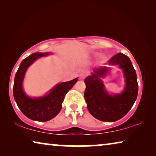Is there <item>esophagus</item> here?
I'll return each instance as SVG.
<instances>
[{"instance_id": "esophagus-1", "label": "esophagus", "mask_w": 156, "mask_h": 156, "mask_svg": "<svg viewBox=\"0 0 156 156\" xmlns=\"http://www.w3.org/2000/svg\"><path fill=\"white\" fill-rule=\"evenodd\" d=\"M86 77V74L85 73H80V76H79V78L80 79H84Z\"/></svg>"}]
</instances>
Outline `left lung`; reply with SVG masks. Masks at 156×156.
Returning <instances> with one entry per match:
<instances>
[{"instance_id": "left-lung-1", "label": "left lung", "mask_w": 156, "mask_h": 156, "mask_svg": "<svg viewBox=\"0 0 156 156\" xmlns=\"http://www.w3.org/2000/svg\"><path fill=\"white\" fill-rule=\"evenodd\" d=\"M109 65H118L123 70L126 78L123 92L114 95L107 92L101 78L108 73L110 68L101 67L84 80L86 85L84 96L93 117L103 122H113L124 117L131 109L137 96L138 84L135 70L127 55L116 54L109 60Z\"/></svg>"}]
</instances>
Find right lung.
Here are the masks:
<instances>
[{"instance_id":"add662e5","label":"right lung","mask_w":156,"mask_h":156,"mask_svg":"<svg viewBox=\"0 0 156 156\" xmlns=\"http://www.w3.org/2000/svg\"><path fill=\"white\" fill-rule=\"evenodd\" d=\"M48 55L49 53H36L25 58L14 77L13 94L17 105L26 117L37 122H47L60 112L66 94L78 81L76 78L71 81L58 84L48 94L42 97L30 98L27 96L22 87L27 69L37 59Z\"/></svg>"}]
</instances>
